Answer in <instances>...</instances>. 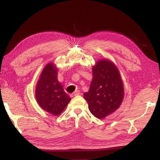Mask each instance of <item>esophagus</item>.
I'll use <instances>...</instances> for the list:
<instances>
[{"instance_id": "34e87169", "label": "esophagus", "mask_w": 160, "mask_h": 160, "mask_svg": "<svg viewBox=\"0 0 160 160\" xmlns=\"http://www.w3.org/2000/svg\"><path fill=\"white\" fill-rule=\"evenodd\" d=\"M80 94V91L79 90H77V91H75V92H73L72 94H70V97H75V96H77V95H79V94Z\"/></svg>"}]
</instances>
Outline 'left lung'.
Instances as JSON below:
<instances>
[{
    "mask_svg": "<svg viewBox=\"0 0 160 160\" xmlns=\"http://www.w3.org/2000/svg\"><path fill=\"white\" fill-rule=\"evenodd\" d=\"M90 90L83 94L92 114L104 118L117 110L124 97V88L117 66L109 59H100L92 66Z\"/></svg>",
    "mask_w": 160,
    "mask_h": 160,
    "instance_id": "obj_1",
    "label": "left lung"
}]
</instances>
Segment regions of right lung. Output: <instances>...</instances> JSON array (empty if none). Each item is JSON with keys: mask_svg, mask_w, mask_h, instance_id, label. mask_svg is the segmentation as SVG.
<instances>
[{"mask_svg": "<svg viewBox=\"0 0 160 160\" xmlns=\"http://www.w3.org/2000/svg\"><path fill=\"white\" fill-rule=\"evenodd\" d=\"M57 75L56 65L53 62L48 63L43 69L35 90V97L39 107L54 116L61 113L71 100L58 82Z\"/></svg>", "mask_w": 160, "mask_h": 160, "instance_id": "1", "label": "right lung"}]
</instances>
